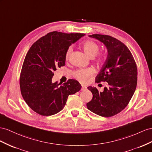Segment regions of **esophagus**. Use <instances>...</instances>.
I'll use <instances>...</instances> for the list:
<instances>
[{"instance_id":"1","label":"esophagus","mask_w":152,"mask_h":152,"mask_svg":"<svg viewBox=\"0 0 152 152\" xmlns=\"http://www.w3.org/2000/svg\"><path fill=\"white\" fill-rule=\"evenodd\" d=\"M87 87H86V86H85V85H81V90H82V91H86L87 90Z\"/></svg>"}]
</instances>
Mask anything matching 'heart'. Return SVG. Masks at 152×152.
<instances>
[{
	"label": "heart",
	"mask_w": 152,
	"mask_h": 152,
	"mask_svg": "<svg viewBox=\"0 0 152 152\" xmlns=\"http://www.w3.org/2000/svg\"><path fill=\"white\" fill-rule=\"evenodd\" d=\"M82 48L85 54L91 58L94 57L98 63H103L105 60V55L102 53H98L99 50V46L96 42L92 40H87L83 42ZM72 47H69L65 53V60H67L72 52ZM95 72V70L92 67L87 69H80L72 72L73 76L82 83H86Z\"/></svg>",
	"instance_id": "1"
}]
</instances>
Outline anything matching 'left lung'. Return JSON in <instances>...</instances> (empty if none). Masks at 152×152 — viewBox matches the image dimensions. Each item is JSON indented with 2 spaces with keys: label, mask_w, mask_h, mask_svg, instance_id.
Instances as JSON below:
<instances>
[{
  "label": "left lung",
  "mask_w": 152,
  "mask_h": 152,
  "mask_svg": "<svg viewBox=\"0 0 152 152\" xmlns=\"http://www.w3.org/2000/svg\"><path fill=\"white\" fill-rule=\"evenodd\" d=\"M89 37L98 39L107 48V60L95 82L107 81L108 86L102 92L96 87H88L93 97L87 107L100 116H114L124 109L134 94L137 82V65L130 50L118 39L99 34Z\"/></svg>",
  "instance_id": "1"
}]
</instances>
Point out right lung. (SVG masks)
Wrapping results in <instances>:
<instances>
[{"label":"right lung","instance_id":"obj_1","mask_svg":"<svg viewBox=\"0 0 152 152\" xmlns=\"http://www.w3.org/2000/svg\"><path fill=\"white\" fill-rule=\"evenodd\" d=\"M83 33H49L31 47L20 75L21 94L27 104L44 116L55 114L64 108L69 95L80 91L78 81L69 79L63 85L53 83L54 72L65 65L69 47Z\"/></svg>","mask_w":152,"mask_h":152}]
</instances>
